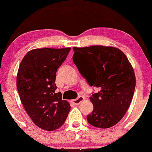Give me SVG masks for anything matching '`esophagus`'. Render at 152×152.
I'll use <instances>...</instances> for the list:
<instances>
[{
    "mask_svg": "<svg viewBox=\"0 0 152 152\" xmlns=\"http://www.w3.org/2000/svg\"><path fill=\"white\" fill-rule=\"evenodd\" d=\"M83 99H84V97H83V96H79L77 99H73V100H72V103L74 105H78L83 100Z\"/></svg>",
    "mask_w": 152,
    "mask_h": 152,
    "instance_id": "34e87169",
    "label": "esophagus"
}]
</instances>
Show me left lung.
<instances>
[{"instance_id": "1", "label": "left lung", "mask_w": 152, "mask_h": 152, "mask_svg": "<svg viewBox=\"0 0 152 152\" xmlns=\"http://www.w3.org/2000/svg\"><path fill=\"white\" fill-rule=\"evenodd\" d=\"M73 61L90 86L99 88L90 97L93 111L88 122L99 128L114 126L128 109L135 88V76L121 50L95 45L73 48Z\"/></svg>"}]
</instances>
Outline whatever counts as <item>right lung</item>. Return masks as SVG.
I'll return each mask as SVG.
<instances>
[{
  "label": "right lung",
  "mask_w": 152,
  "mask_h": 152,
  "mask_svg": "<svg viewBox=\"0 0 152 152\" xmlns=\"http://www.w3.org/2000/svg\"><path fill=\"white\" fill-rule=\"evenodd\" d=\"M71 48H45L26 53L20 63L17 88L25 110L42 129L53 131L62 126L71 107L57 93V69L66 59Z\"/></svg>",
  "instance_id": "right-lung-1"
}]
</instances>
